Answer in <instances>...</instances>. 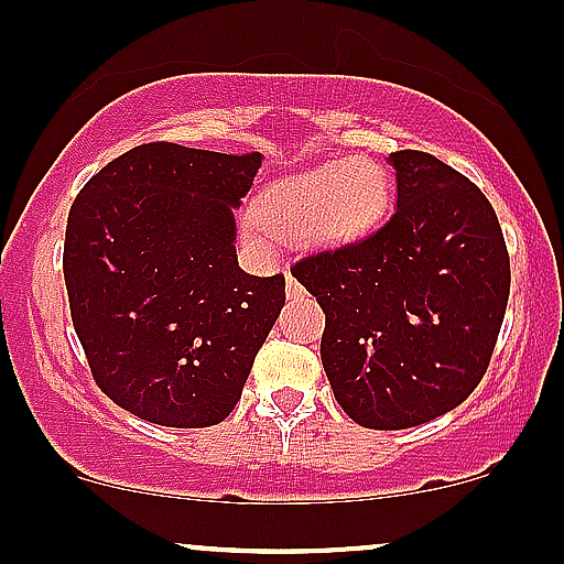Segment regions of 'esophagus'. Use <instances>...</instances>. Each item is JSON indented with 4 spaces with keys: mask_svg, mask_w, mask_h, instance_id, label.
<instances>
[{
    "mask_svg": "<svg viewBox=\"0 0 564 564\" xmlns=\"http://www.w3.org/2000/svg\"><path fill=\"white\" fill-rule=\"evenodd\" d=\"M284 284H288V299H301V295H304V288H301V282L295 280L293 274H284Z\"/></svg>",
    "mask_w": 564,
    "mask_h": 564,
    "instance_id": "1",
    "label": "esophagus"
}]
</instances>
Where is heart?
I'll return each instance as SVG.
<instances>
[{
	"instance_id": "obj_1",
	"label": "heart",
	"mask_w": 564,
	"mask_h": 564,
	"mask_svg": "<svg viewBox=\"0 0 564 564\" xmlns=\"http://www.w3.org/2000/svg\"><path fill=\"white\" fill-rule=\"evenodd\" d=\"M387 207L390 177L384 166L357 155L271 183L252 204L250 236L269 245L265 227L280 239L304 236L314 250H341L377 231Z\"/></svg>"
}]
</instances>
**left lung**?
<instances>
[{"label": "left lung", "mask_w": 564, "mask_h": 564, "mask_svg": "<svg viewBox=\"0 0 564 564\" xmlns=\"http://www.w3.org/2000/svg\"><path fill=\"white\" fill-rule=\"evenodd\" d=\"M395 169V215L352 247L290 269L325 312L319 357L357 425L403 430L457 409L492 357L511 269L478 187L420 150Z\"/></svg>", "instance_id": "1"}]
</instances>
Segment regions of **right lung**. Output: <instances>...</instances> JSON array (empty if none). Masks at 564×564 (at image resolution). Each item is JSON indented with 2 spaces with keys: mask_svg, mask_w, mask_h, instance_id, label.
<instances>
[{
  "mask_svg": "<svg viewBox=\"0 0 564 564\" xmlns=\"http://www.w3.org/2000/svg\"><path fill=\"white\" fill-rule=\"evenodd\" d=\"M260 163V153L139 144L72 204V323L96 384L139 420H226L280 317L284 276H252L236 258L234 209Z\"/></svg>",
  "mask_w": 564,
  "mask_h": 564,
  "instance_id": "obj_1",
  "label": "right lung"
}]
</instances>
